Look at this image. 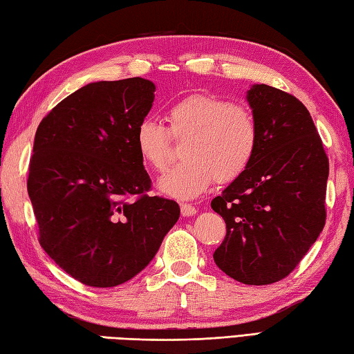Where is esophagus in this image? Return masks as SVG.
<instances>
[{
    "label": "esophagus",
    "mask_w": 354,
    "mask_h": 354,
    "mask_svg": "<svg viewBox=\"0 0 354 354\" xmlns=\"http://www.w3.org/2000/svg\"><path fill=\"white\" fill-rule=\"evenodd\" d=\"M181 213H183L184 217H190L193 214H196L198 209H196V207L192 205V204H181Z\"/></svg>",
    "instance_id": "esophagus-1"
}]
</instances>
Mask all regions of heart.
Wrapping results in <instances>:
<instances>
[{"mask_svg":"<svg viewBox=\"0 0 354 354\" xmlns=\"http://www.w3.org/2000/svg\"><path fill=\"white\" fill-rule=\"evenodd\" d=\"M167 129L155 120L142 118L135 127L133 145L149 169L165 170L170 139L187 140L184 162L171 169L158 187L178 199H190L213 181L228 184L243 175L259 147V123L242 103L213 94L184 97L167 111Z\"/></svg>","mask_w":354,"mask_h":354,"instance_id":"heart-1","label":"heart"}]
</instances>
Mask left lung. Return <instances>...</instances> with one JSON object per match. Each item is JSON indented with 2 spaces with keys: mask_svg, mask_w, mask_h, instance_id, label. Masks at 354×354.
Instances as JSON below:
<instances>
[{
  "mask_svg": "<svg viewBox=\"0 0 354 354\" xmlns=\"http://www.w3.org/2000/svg\"><path fill=\"white\" fill-rule=\"evenodd\" d=\"M246 99L259 147L243 175L212 201L227 223L213 259L234 280L261 286L288 277L324 228L328 158L297 97L261 84Z\"/></svg>",
  "mask_w": 354,
  "mask_h": 354,
  "instance_id": "obj_1",
  "label": "left lung"
}]
</instances>
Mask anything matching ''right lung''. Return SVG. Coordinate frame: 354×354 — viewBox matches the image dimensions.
<instances>
[{"instance_id": "right-lung-1", "label": "right lung", "mask_w": 354, "mask_h": 354, "mask_svg": "<svg viewBox=\"0 0 354 354\" xmlns=\"http://www.w3.org/2000/svg\"><path fill=\"white\" fill-rule=\"evenodd\" d=\"M155 85L141 77L94 82L37 126L27 190L39 243L66 274L114 288L145 269L179 219L175 201L149 196L133 145Z\"/></svg>"}]
</instances>
